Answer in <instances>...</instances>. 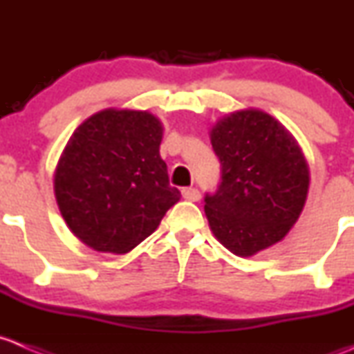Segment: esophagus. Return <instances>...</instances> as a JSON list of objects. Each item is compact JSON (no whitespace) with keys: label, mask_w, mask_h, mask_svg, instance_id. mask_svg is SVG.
Returning <instances> with one entry per match:
<instances>
[{"label":"esophagus","mask_w":354,"mask_h":354,"mask_svg":"<svg viewBox=\"0 0 354 354\" xmlns=\"http://www.w3.org/2000/svg\"><path fill=\"white\" fill-rule=\"evenodd\" d=\"M182 196H184L185 199H189V201H199L201 192H199L196 187H184L182 189Z\"/></svg>","instance_id":"1"}]
</instances>
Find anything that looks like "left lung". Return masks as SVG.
Returning <instances> with one entry per match:
<instances>
[{"label":"left lung","instance_id":"1","mask_svg":"<svg viewBox=\"0 0 354 354\" xmlns=\"http://www.w3.org/2000/svg\"><path fill=\"white\" fill-rule=\"evenodd\" d=\"M212 146L220 184L205 213L216 239L237 257L279 243L303 212L310 176L299 146L274 117L243 110L216 122Z\"/></svg>","mask_w":354,"mask_h":354}]
</instances>
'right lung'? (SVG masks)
<instances>
[{
  "label": "right lung",
  "mask_w": 354,
  "mask_h": 354,
  "mask_svg": "<svg viewBox=\"0 0 354 354\" xmlns=\"http://www.w3.org/2000/svg\"><path fill=\"white\" fill-rule=\"evenodd\" d=\"M162 136L155 115L113 108L75 129L55 172V196L66 225L84 244L129 253L180 199L160 156Z\"/></svg>",
  "instance_id": "obj_1"
}]
</instances>
